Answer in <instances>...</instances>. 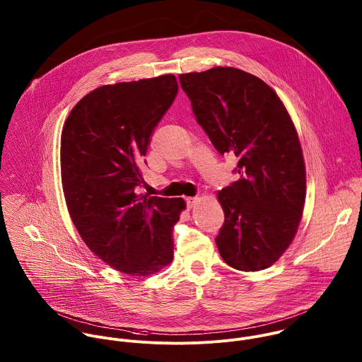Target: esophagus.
<instances>
[{
    "instance_id": "obj_1",
    "label": "esophagus",
    "mask_w": 362,
    "mask_h": 362,
    "mask_svg": "<svg viewBox=\"0 0 362 362\" xmlns=\"http://www.w3.org/2000/svg\"><path fill=\"white\" fill-rule=\"evenodd\" d=\"M197 200H199V199H197V197H187V199H186V203H187V207H189V209H193V207H194V206H196V203H197Z\"/></svg>"
}]
</instances>
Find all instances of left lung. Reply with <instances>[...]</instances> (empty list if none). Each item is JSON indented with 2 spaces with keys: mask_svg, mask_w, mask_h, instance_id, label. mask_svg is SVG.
Listing matches in <instances>:
<instances>
[{
  "mask_svg": "<svg viewBox=\"0 0 362 362\" xmlns=\"http://www.w3.org/2000/svg\"><path fill=\"white\" fill-rule=\"evenodd\" d=\"M179 80L214 148L238 158L240 179L217 193L226 217L220 255L238 271L267 269L303 216L306 166L295 124L275 90L244 70L217 66Z\"/></svg>",
  "mask_w": 362,
  "mask_h": 362,
  "instance_id": "1",
  "label": "left lung"
}]
</instances>
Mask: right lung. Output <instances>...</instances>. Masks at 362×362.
I'll list each match as a JSON object with an SVG mask.
<instances>
[{
    "mask_svg": "<svg viewBox=\"0 0 362 362\" xmlns=\"http://www.w3.org/2000/svg\"><path fill=\"white\" fill-rule=\"evenodd\" d=\"M173 74L101 86L70 111L60 138L62 186L70 218L107 265L132 276L173 259L172 231L183 199L138 196L139 163L177 94Z\"/></svg>",
    "mask_w": 362,
    "mask_h": 362,
    "instance_id": "1",
    "label": "right lung"
}]
</instances>
